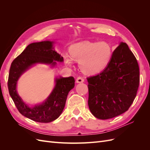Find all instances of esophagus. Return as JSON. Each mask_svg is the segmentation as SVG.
Listing matches in <instances>:
<instances>
[{
    "label": "esophagus",
    "mask_w": 150,
    "mask_h": 150,
    "mask_svg": "<svg viewBox=\"0 0 150 150\" xmlns=\"http://www.w3.org/2000/svg\"><path fill=\"white\" fill-rule=\"evenodd\" d=\"M84 81V79L83 78H82V77L81 76H79L76 79V83H83Z\"/></svg>",
    "instance_id": "esophagus-1"
}]
</instances>
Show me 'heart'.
<instances>
[{
	"label": "heart",
	"mask_w": 150,
	"mask_h": 150,
	"mask_svg": "<svg viewBox=\"0 0 150 150\" xmlns=\"http://www.w3.org/2000/svg\"><path fill=\"white\" fill-rule=\"evenodd\" d=\"M69 56L65 54L66 64L71 66L73 60L79 62V67L85 73L94 74L103 71L110 64L113 51L107 42L84 41L76 43L69 47Z\"/></svg>",
	"instance_id": "1"
}]
</instances>
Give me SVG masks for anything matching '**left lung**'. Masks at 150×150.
<instances>
[{
    "label": "left lung",
    "mask_w": 150,
    "mask_h": 150,
    "mask_svg": "<svg viewBox=\"0 0 150 150\" xmlns=\"http://www.w3.org/2000/svg\"><path fill=\"white\" fill-rule=\"evenodd\" d=\"M88 106L98 119L107 120L128 110L139 84L138 63L128 45L121 42L100 74L88 77Z\"/></svg>",
    "instance_id": "obj_1"
}]
</instances>
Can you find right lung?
I'll return each instance as SVG.
<instances>
[{"mask_svg":"<svg viewBox=\"0 0 150 150\" xmlns=\"http://www.w3.org/2000/svg\"><path fill=\"white\" fill-rule=\"evenodd\" d=\"M53 42L42 41L28 45L12 62L7 86L10 96L21 115L39 122H49L59 117L64 110L67 94L74 87V78H60L56 79V86L47 100L39 105L30 108L22 101L16 91L18 79L27 69L36 63L51 64L62 62L63 57L54 50Z\"/></svg>","mask_w":150,"mask_h":150,"instance_id":"add662e5","label":"right lung"}]
</instances>
